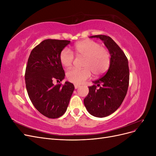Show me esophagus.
Segmentation results:
<instances>
[{"label":"esophagus","instance_id":"obj_1","mask_svg":"<svg viewBox=\"0 0 156 156\" xmlns=\"http://www.w3.org/2000/svg\"><path fill=\"white\" fill-rule=\"evenodd\" d=\"M74 87H75V89H77V88H78L80 87V85H79V84H74Z\"/></svg>","mask_w":156,"mask_h":156}]
</instances>
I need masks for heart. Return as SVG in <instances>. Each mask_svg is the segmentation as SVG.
Returning a JSON list of instances; mask_svg holds the SVG:
<instances>
[{"mask_svg":"<svg viewBox=\"0 0 156 156\" xmlns=\"http://www.w3.org/2000/svg\"><path fill=\"white\" fill-rule=\"evenodd\" d=\"M75 54L84 57V69L72 68L66 73V77L70 82L81 83L91 76L92 72L95 75L104 73L110 63V56L108 51L97 42L91 40L79 41L75 45ZM74 60L73 52L65 48L60 55V63L64 67L69 68Z\"/></svg>","mask_w":156,"mask_h":156,"instance_id":"heart-1","label":"heart"}]
</instances>
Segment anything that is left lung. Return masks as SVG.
I'll use <instances>...</instances> for the list:
<instances>
[{"label":"left lung","instance_id":"8db88e82","mask_svg":"<svg viewBox=\"0 0 156 156\" xmlns=\"http://www.w3.org/2000/svg\"><path fill=\"white\" fill-rule=\"evenodd\" d=\"M90 37L102 40L109 52L110 65L107 72L88 87L89 92L84 99V104L90 114L103 118L115 112L126 96L129 79L128 60L111 37L96 35ZM97 86L100 88L97 89Z\"/></svg>","mask_w":156,"mask_h":156}]
</instances>
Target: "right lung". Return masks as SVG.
Segmentation results:
<instances>
[{
	"label": "right lung",
	"mask_w": 156,
	"mask_h": 156,
	"mask_svg": "<svg viewBox=\"0 0 156 156\" xmlns=\"http://www.w3.org/2000/svg\"><path fill=\"white\" fill-rule=\"evenodd\" d=\"M69 43L68 40H45L32 50L28 59L25 75L28 94L36 109L49 119L64 114L75 88L68 81L63 86L53 84L55 80L64 79L60 55Z\"/></svg>",
	"instance_id": "obj_1"
}]
</instances>
